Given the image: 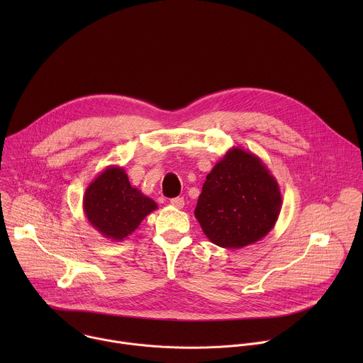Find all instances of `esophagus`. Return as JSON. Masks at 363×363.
I'll return each mask as SVG.
<instances>
[{
	"mask_svg": "<svg viewBox=\"0 0 363 363\" xmlns=\"http://www.w3.org/2000/svg\"><path fill=\"white\" fill-rule=\"evenodd\" d=\"M171 205H172V206H175V208L181 210V208H184L185 201H184V198H182V196H177V198H172V199H171Z\"/></svg>",
	"mask_w": 363,
	"mask_h": 363,
	"instance_id": "34e87169",
	"label": "esophagus"
}]
</instances>
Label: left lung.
<instances>
[{
    "instance_id": "obj_1",
    "label": "left lung",
    "mask_w": 363,
    "mask_h": 363,
    "mask_svg": "<svg viewBox=\"0 0 363 363\" xmlns=\"http://www.w3.org/2000/svg\"><path fill=\"white\" fill-rule=\"evenodd\" d=\"M280 211V186L269 168L252 152L231 147L206 175L194 214L211 242L235 250L263 240Z\"/></svg>"
}]
</instances>
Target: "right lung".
<instances>
[{
  "label": "right lung",
  "instance_id": "obj_1",
  "mask_svg": "<svg viewBox=\"0 0 363 363\" xmlns=\"http://www.w3.org/2000/svg\"><path fill=\"white\" fill-rule=\"evenodd\" d=\"M157 208V202L133 188L125 169L115 165L101 171L83 196V211L90 225L113 241L128 238Z\"/></svg>",
  "mask_w": 363,
  "mask_h": 363
}]
</instances>
